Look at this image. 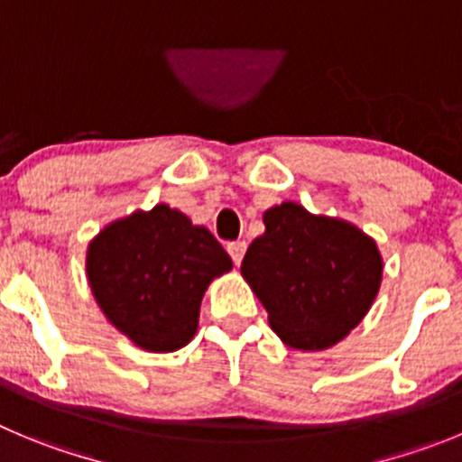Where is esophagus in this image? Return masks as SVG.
Here are the masks:
<instances>
[{
	"instance_id": "obj_1",
	"label": "esophagus",
	"mask_w": 462,
	"mask_h": 462,
	"mask_svg": "<svg viewBox=\"0 0 462 462\" xmlns=\"http://www.w3.org/2000/svg\"><path fill=\"white\" fill-rule=\"evenodd\" d=\"M227 253H230L232 262L239 266L241 260H244V255H245V241H230V244H227Z\"/></svg>"
}]
</instances>
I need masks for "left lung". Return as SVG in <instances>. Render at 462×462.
Segmentation results:
<instances>
[{"mask_svg":"<svg viewBox=\"0 0 462 462\" xmlns=\"http://www.w3.org/2000/svg\"><path fill=\"white\" fill-rule=\"evenodd\" d=\"M264 226L245 251L241 275L269 312L271 328L299 351L335 346L381 290L376 241L353 223L310 214L299 202L266 209Z\"/></svg>","mask_w":462,"mask_h":462,"instance_id":"obj_1","label":"left lung"}]
</instances>
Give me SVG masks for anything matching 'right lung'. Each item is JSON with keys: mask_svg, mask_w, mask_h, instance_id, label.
<instances>
[{"mask_svg": "<svg viewBox=\"0 0 462 462\" xmlns=\"http://www.w3.org/2000/svg\"><path fill=\"white\" fill-rule=\"evenodd\" d=\"M230 269L214 235L163 202L109 223L86 253L90 291L105 317L154 353L191 342L207 287Z\"/></svg>", "mask_w": 462, "mask_h": 462, "instance_id": "1", "label": "right lung"}]
</instances>
